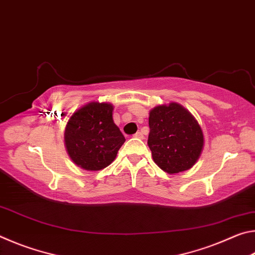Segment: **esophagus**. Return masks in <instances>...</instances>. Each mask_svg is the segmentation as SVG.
<instances>
[{"instance_id":"1","label":"esophagus","mask_w":255,"mask_h":255,"mask_svg":"<svg viewBox=\"0 0 255 255\" xmlns=\"http://www.w3.org/2000/svg\"><path fill=\"white\" fill-rule=\"evenodd\" d=\"M133 137H136V138H144V135H143V132L137 131L135 135H133Z\"/></svg>"}]
</instances>
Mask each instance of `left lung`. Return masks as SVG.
<instances>
[{
  "mask_svg": "<svg viewBox=\"0 0 255 255\" xmlns=\"http://www.w3.org/2000/svg\"><path fill=\"white\" fill-rule=\"evenodd\" d=\"M148 147L154 162L170 174L189 170L199 158L204 135L197 120L175 102L149 112Z\"/></svg>",
  "mask_w": 255,
  "mask_h": 255,
  "instance_id": "1",
  "label": "left lung"
}]
</instances>
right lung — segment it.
Instances as JSON below:
<instances>
[{
  "mask_svg": "<svg viewBox=\"0 0 255 255\" xmlns=\"http://www.w3.org/2000/svg\"><path fill=\"white\" fill-rule=\"evenodd\" d=\"M110 103L90 102L74 112L65 128L67 153L88 171L107 167L117 156L125 137L112 119Z\"/></svg>",
  "mask_w": 255,
  "mask_h": 255,
  "instance_id": "1",
  "label": "right lung"
}]
</instances>
